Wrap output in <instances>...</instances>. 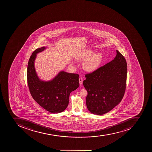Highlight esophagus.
Returning a JSON list of instances; mask_svg holds the SVG:
<instances>
[{
	"label": "esophagus",
	"mask_w": 152,
	"mask_h": 152,
	"mask_svg": "<svg viewBox=\"0 0 152 152\" xmlns=\"http://www.w3.org/2000/svg\"><path fill=\"white\" fill-rule=\"evenodd\" d=\"M79 84H80V86H82V85L83 84V79L82 78H79Z\"/></svg>",
	"instance_id": "34e87169"
}]
</instances>
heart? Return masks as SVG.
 Listing matches in <instances>:
<instances>
[{
	"label": "heart",
	"mask_w": 152,
	"mask_h": 152,
	"mask_svg": "<svg viewBox=\"0 0 152 152\" xmlns=\"http://www.w3.org/2000/svg\"><path fill=\"white\" fill-rule=\"evenodd\" d=\"M94 52L90 49L85 50L78 57L80 61H85L83 63V68L88 72H93L100 66L103 56L102 54L97 53L94 54Z\"/></svg>",
	"instance_id": "heart-1"
}]
</instances>
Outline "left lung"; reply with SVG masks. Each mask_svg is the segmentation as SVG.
<instances>
[{
    "label": "left lung",
    "instance_id": "8db88e82",
    "mask_svg": "<svg viewBox=\"0 0 152 152\" xmlns=\"http://www.w3.org/2000/svg\"><path fill=\"white\" fill-rule=\"evenodd\" d=\"M116 53L114 60L85 75L83 85L87 91L86 107L92 114H106L123 98L127 66L124 56L118 50Z\"/></svg>",
    "mask_w": 152,
    "mask_h": 152
}]
</instances>
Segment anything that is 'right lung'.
<instances>
[{
	"mask_svg": "<svg viewBox=\"0 0 152 152\" xmlns=\"http://www.w3.org/2000/svg\"><path fill=\"white\" fill-rule=\"evenodd\" d=\"M45 49L42 47L36 49L29 59L27 81L31 96L43 108L51 113L64 111L68 106L70 94L79 86V75L77 74L61 71L50 81L39 79L34 67L37 54Z\"/></svg>",
	"mask_w": 152,
	"mask_h": 152,
	"instance_id": "1",
	"label": "right lung"
}]
</instances>
